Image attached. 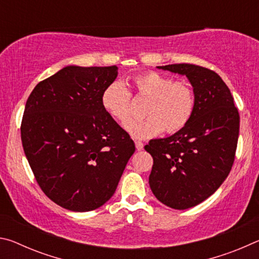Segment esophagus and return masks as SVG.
Here are the masks:
<instances>
[{"label": "esophagus", "instance_id": "obj_1", "mask_svg": "<svg viewBox=\"0 0 259 259\" xmlns=\"http://www.w3.org/2000/svg\"><path fill=\"white\" fill-rule=\"evenodd\" d=\"M135 144H136V148H137L138 151H142L144 148V144L142 142H135Z\"/></svg>", "mask_w": 259, "mask_h": 259}]
</instances>
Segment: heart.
<instances>
[{
    "label": "heart",
    "instance_id": "obj_1",
    "mask_svg": "<svg viewBox=\"0 0 259 259\" xmlns=\"http://www.w3.org/2000/svg\"><path fill=\"white\" fill-rule=\"evenodd\" d=\"M130 85L136 98L147 102L144 111L147 119L134 122L128 127L133 137L152 138L163 130L166 134H176L190 122L195 95L188 81H174L172 77L150 71L135 75ZM100 102L109 116L124 128L129 125L133 119V97L121 82L109 83L103 90Z\"/></svg>",
    "mask_w": 259,
    "mask_h": 259
}]
</instances>
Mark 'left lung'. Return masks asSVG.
Masks as SVG:
<instances>
[{
  "label": "left lung",
  "mask_w": 259,
  "mask_h": 259,
  "mask_svg": "<svg viewBox=\"0 0 259 259\" xmlns=\"http://www.w3.org/2000/svg\"><path fill=\"white\" fill-rule=\"evenodd\" d=\"M157 68L186 75L195 95L194 112L185 128L145 146L153 157V194L168 207L184 210L209 198L229 176L240 115L229 87L216 72L193 64Z\"/></svg>",
  "instance_id": "obj_1"
}]
</instances>
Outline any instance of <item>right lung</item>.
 Instances as JSON below:
<instances>
[{
  "mask_svg": "<svg viewBox=\"0 0 259 259\" xmlns=\"http://www.w3.org/2000/svg\"><path fill=\"white\" fill-rule=\"evenodd\" d=\"M116 66H67L37 83L26 102L21 142L35 179L51 201L91 211L115 192L135 143L104 111Z\"/></svg>",
  "mask_w": 259,
  "mask_h": 259,
  "instance_id": "right-lung-1",
  "label": "right lung"
}]
</instances>
